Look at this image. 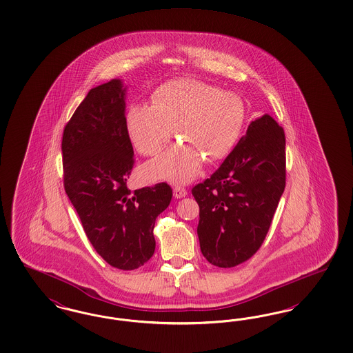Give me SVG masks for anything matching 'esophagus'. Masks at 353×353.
Returning <instances> with one entry per match:
<instances>
[{
	"instance_id": "1",
	"label": "esophagus",
	"mask_w": 353,
	"mask_h": 353,
	"mask_svg": "<svg viewBox=\"0 0 353 353\" xmlns=\"http://www.w3.org/2000/svg\"><path fill=\"white\" fill-rule=\"evenodd\" d=\"M188 194V192H186V189L183 188V186H174L173 188V196L176 198H183L185 197Z\"/></svg>"
}]
</instances>
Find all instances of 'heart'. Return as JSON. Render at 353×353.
Masks as SVG:
<instances>
[{
    "label": "heart",
    "mask_w": 353,
    "mask_h": 353,
    "mask_svg": "<svg viewBox=\"0 0 353 353\" xmlns=\"http://www.w3.org/2000/svg\"><path fill=\"white\" fill-rule=\"evenodd\" d=\"M154 105L134 103L127 113V128L135 148L155 156L177 130L179 143L145 167L150 179L188 183L205 160L226 157L239 139L245 118L244 101L205 81L181 79L160 86Z\"/></svg>",
    "instance_id": "b5f03b06"
}]
</instances>
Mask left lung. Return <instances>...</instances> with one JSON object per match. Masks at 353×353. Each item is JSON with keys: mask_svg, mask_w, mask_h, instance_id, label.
Here are the masks:
<instances>
[{"mask_svg": "<svg viewBox=\"0 0 353 353\" xmlns=\"http://www.w3.org/2000/svg\"><path fill=\"white\" fill-rule=\"evenodd\" d=\"M285 183V132L265 114L251 122L221 167L192 189L201 252L210 264L232 268L259 251Z\"/></svg>", "mask_w": 353, "mask_h": 353, "instance_id": "obj_1", "label": "left lung"}]
</instances>
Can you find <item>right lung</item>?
<instances>
[{
  "instance_id": "obj_1",
  "label": "right lung",
  "mask_w": 353,
  "mask_h": 353,
  "mask_svg": "<svg viewBox=\"0 0 353 353\" xmlns=\"http://www.w3.org/2000/svg\"><path fill=\"white\" fill-rule=\"evenodd\" d=\"M125 92L117 79L90 89L64 127L61 152L64 189L86 238L109 265L134 270L155 252L156 218L170 206L172 188H127L135 159Z\"/></svg>"
}]
</instances>
